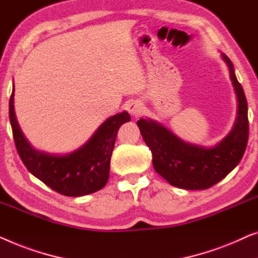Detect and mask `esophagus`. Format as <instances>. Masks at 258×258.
<instances>
[{
  "label": "esophagus",
  "instance_id": "esophagus-1",
  "mask_svg": "<svg viewBox=\"0 0 258 258\" xmlns=\"http://www.w3.org/2000/svg\"><path fill=\"white\" fill-rule=\"evenodd\" d=\"M127 111L131 115H133V117H139V115L143 114V105H141L139 101H130L127 104Z\"/></svg>",
  "mask_w": 258,
  "mask_h": 258
}]
</instances>
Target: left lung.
Instances as JSON below:
<instances>
[{
    "mask_svg": "<svg viewBox=\"0 0 258 258\" xmlns=\"http://www.w3.org/2000/svg\"><path fill=\"white\" fill-rule=\"evenodd\" d=\"M237 97V117L228 136L213 147L188 144L160 122L140 119L137 125L153 155L155 172L169 184L182 189H207L224 179L238 165L249 137L248 104L242 85L235 76L234 65L224 53Z\"/></svg>",
    "mask_w": 258,
    "mask_h": 258,
    "instance_id": "1",
    "label": "left lung"
}]
</instances>
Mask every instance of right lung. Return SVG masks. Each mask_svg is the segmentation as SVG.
Returning <instances> with one entry per match:
<instances>
[{"label": "right lung", "instance_id": "1", "mask_svg": "<svg viewBox=\"0 0 258 258\" xmlns=\"http://www.w3.org/2000/svg\"><path fill=\"white\" fill-rule=\"evenodd\" d=\"M15 88L9 100V118L20 158L32 175L65 197H83L100 190L110 176V161L118 130L131 120L127 112L106 119L82 147L69 154L37 151L25 139L14 110Z\"/></svg>", "mask_w": 258, "mask_h": 258}]
</instances>
